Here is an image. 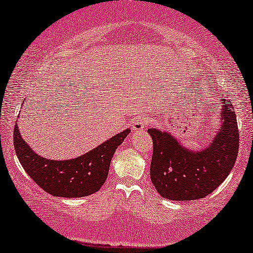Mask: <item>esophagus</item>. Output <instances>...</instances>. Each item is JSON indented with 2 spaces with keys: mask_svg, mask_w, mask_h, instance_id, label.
Wrapping results in <instances>:
<instances>
[{
  "mask_svg": "<svg viewBox=\"0 0 253 253\" xmlns=\"http://www.w3.org/2000/svg\"><path fill=\"white\" fill-rule=\"evenodd\" d=\"M148 123V119L144 117V115H141V117L136 118V120L133 123V130L134 132H140V130H144L146 128V126H147Z\"/></svg>",
  "mask_w": 253,
  "mask_h": 253,
  "instance_id": "1",
  "label": "esophagus"
}]
</instances>
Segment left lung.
I'll return each instance as SVG.
<instances>
[{"instance_id":"8db88e82","label":"left lung","mask_w":253,"mask_h":253,"mask_svg":"<svg viewBox=\"0 0 253 253\" xmlns=\"http://www.w3.org/2000/svg\"><path fill=\"white\" fill-rule=\"evenodd\" d=\"M221 100L223 125L202 151L186 150L167 132L147 130L153 140L151 180L161 197L178 202L202 199L229 175L238 154L239 130L232 102Z\"/></svg>"}]
</instances>
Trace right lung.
Wrapping results in <instances>:
<instances>
[{
  "mask_svg": "<svg viewBox=\"0 0 253 253\" xmlns=\"http://www.w3.org/2000/svg\"><path fill=\"white\" fill-rule=\"evenodd\" d=\"M124 130L84 156L71 160H49L38 156L21 138L17 125L14 146L21 165L42 190L61 198H80L95 193L106 181L118 146L128 135Z\"/></svg>",
  "mask_w": 253,
  "mask_h": 253,
  "instance_id": "obj_1",
  "label": "right lung"
}]
</instances>
